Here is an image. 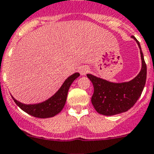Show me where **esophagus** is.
Returning <instances> with one entry per match:
<instances>
[{
  "label": "esophagus",
  "mask_w": 154,
  "mask_h": 154,
  "mask_svg": "<svg viewBox=\"0 0 154 154\" xmlns=\"http://www.w3.org/2000/svg\"><path fill=\"white\" fill-rule=\"evenodd\" d=\"M79 73H80L81 75H86V74H87L89 72V68H88V67H87V66H81V67H79Z\"/></svg>",
  "instance_id": "obj_1"
}]
</instances>
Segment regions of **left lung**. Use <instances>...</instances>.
I'll return each instance as SVG.
<instances>
[{
    "label": "left lung",
    "mask_w": 154,
    "mask_h": 154,
    "mask_svg": "<svg viewBox=\"0 0 154 154\" xmlns=\"http://www.w3.org/2000/svg\"><path fill=\"white\" fill-rule=\"evenodd\" d=\"M140 48L142 67L140 73L130 82L110 83L87 74V76L94 86L91 103L98 113L106 116L127 111L138 100L146 84L147 68L139 42L132 35Z\"/></svg>",
    "instance_id": "8db88e82"
}]
</instances>
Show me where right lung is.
Wrapping results in <instances>:
<instances>
[{
  "mask_svg": "<svg viewBox=\"0 0 154 154\" xmlns=\"http://www.w3.org/2000/svg\"><path fill=\"white\" fill-rule=\"evenodd\" d=\"M79 76V73H75L65 80L62 87L54 94L53 96L46 100L44 103L35 104V105H25L17 101L13 97V101L21 110L26 112L32 116L40 119L51 118L59 114L64 106L67 100V92L71 84L76 78Z\"/></svg>",
  "mask_w": 154,
  "mask_h": 154,
  "instance_id": "obj_1",
  "label": "right lung"
}]
</instances>
